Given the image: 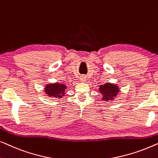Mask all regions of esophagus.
Wrapping results in <instances>:
<instances>
[{
  "mask_svg": "<svg viewBox=\"0 0 158 158\" xmlns=\"http://www.w3.org/2000/svg\"><path fill=\"white\" fill-rule=\"evenodd\" d=\"M80 80H81V82H82V83H85L86 81V77L85 76H81Z\"/></svg>",
  "mask_w": 158,
  "mask_h": 158,
  "instance_id": "esophagus-1",
  "label": "esophagus"
}]
</instances>
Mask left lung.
I'll return each mask as SVG.
<instances>
[{"mask_svg": "<svg viewBox=\"0 0 158 158\" xmlns=\"http://www.w3.org/2000/svg\"><path fill=\"white\" fill-rule=\"evenodd\" d=\"M100 94H102V100L105 102H110L115 99L120 93V88L118 85L108 82L100 85L98 88Z\"/></svg>", "mask_w": 158, "mask_h": 158, "instance_id": "obj_1", "label": "left lung"}]
</instances>
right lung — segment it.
<instances>
[{
  "label": "right lung",
  "mask_w": 158,
  "mask_h": 158,
  "mask_svg": "<svg viewBox=\"0 0 158 158\" xmlns=\"http://www.w3.org/2000/svg\"><path fill=\"white\" fill-rule=\"evenodd\" d=\"M66 88L67 85L65 84L56 82L54 83L46 84L44 90L47 96L61 98L65 94Z\"/></svg>",
  "instance_id": "right-lung-1"
}]
</instances>
